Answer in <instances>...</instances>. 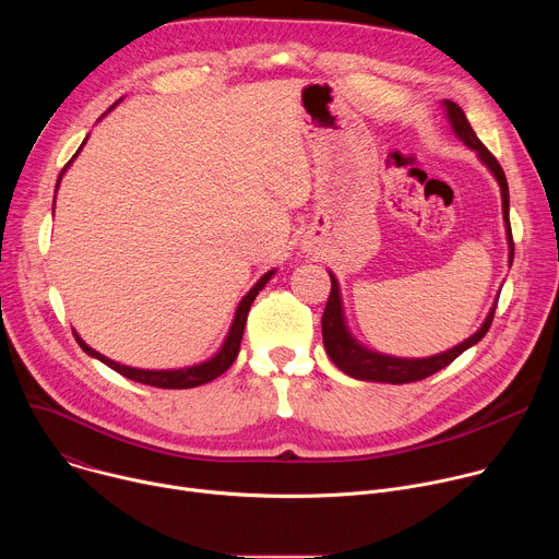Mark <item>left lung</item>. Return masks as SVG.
<instances>
[{"instance_id": "1", "label": "left lung", "mask_w": 559, "mask_h": 559, "mask_svg": "<svg viewBox=\"0 0 559 559\" xmlns=\"http://www.w3.org/2000/svg\"><path fill=\"white\" fill-rule=\"evenodd\" d=\"M444 115L449 119V126L453 130V134L466 145L471 147L477 158H480L483 166L493 175V179L500 186V194H502V218H504V229H507V243H509V265H513V236H511V223H509V183L504 177V170L500 168V164L496 162V156L483 145V141L477 139V134L473 132V128L468 126L462 108L449 99L442 102ZM332 278V292L323 311V343L328 349V356L332 358V362L347 376L356 378V380H369V382H389V384H405V382H416L423 380L440 369H444L447 365H451L462 352H466L468 347L477 345L485 334L491 328L493 313H496V305L489 309L485 323L480 325L473 336H468L466 341L457 343L455 347L442 352V354H433L427 358H401V356H389L376 349L365 347L349 330L347 318H345V307H343V296H341V285L338 278L330 272Z\"/></svg>"}]
</instances>
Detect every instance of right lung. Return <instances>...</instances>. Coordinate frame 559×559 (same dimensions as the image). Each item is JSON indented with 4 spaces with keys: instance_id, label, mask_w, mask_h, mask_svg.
<instances>
[{
    "instance_id": "add662e5",
    "label": "right lung",
    "mask_w": 559,
    "mask_h": 559,
    "mask_svg": "<svg viewBox=\"0 0 559 559\" xmlns=\"http://www.w3.org/2000/svg\"><path fill=\"white\" fill-rule=\"evenodd\" d=\"M119 102H121V99H119ZM119 102H117V104H119ZM117 104H115V106H117ZM115 106H112V108H115ZM112 108H110V110H112ZM110 110H108V112H110ZM108 112H106V115H108ZM106 115H102V119H104ZM102 119H99V121H102ZM86 141H88V136L84 139L82 145H79V150L74 152V156L70 158V162L63 166V170H61V175H59V179H57V186H55L57 190H59L61 177L66 175V170L70 168V164L74 162L76 154L82 152V147L86 145ZM57 190H55V199H57ZM52 212H55V201H52ZM274 274H276V270L265 272V274L254 283V287L241 298V302H238V307H236V311H234V318H231V325H229V330H227V336H225V341L221 343L218 352H216L214 356H210L207 360L197 362V365H188V367H179V369H139V367H128V365H121V362H117V360H110L108 356H104V354H99L97 349H93L91 345H86V341H84L82 336H79L76 332H74V338H76L79 347H82L91 358L102 360L104 365H108L110 369H115L117 373H121V376H126V378H130V380H134V382H143V384H150V386H162V389H192V386H199V384H205V382L218 378V376H221L223 371H227L229 365L236 360L238 347H241L243 330H246V323H248L250 307H252L254 298L259 296V292L267 285V281H270Z\"/></svg>"
}]
</instances>
